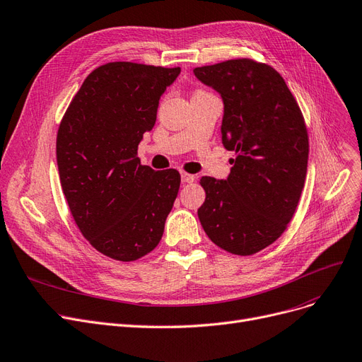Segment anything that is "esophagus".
<instances>
[{
  "label": "esophagus",
  "mask_w": 362,
  "mask_h": 362,
  "mask_svg": "<svg viewBox=\"0 0 362 362\" xmlns=\"http://www.w3.org/2000/svg\"><path fill=\"white\" fill-rule=\"evenodd\" d=\"M180 177H182V182L183 183H192L194 180H195V176L194 175H189V173H182L180 175Z\"/></svg>",
  "instance_id": "esophagus-1"
}]
</instances>
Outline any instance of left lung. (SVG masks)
Instances as JSON below:
<instances>
[{
    "instance_id": "left-lung-1",
    "label": "left lung",
    "mask_w": 362,
    "mask_h": 362,
    "mask_svg": "<svg viewBox=\"0 0 362 362\" xmlns=\"http://www.w3.org/2000/svg\"><path fill=\"white\" fill-rule=\"evenodd\" d=\"M194 74L222 98V144L235 152L226 180L201 177L199 222L220 248L255 255L287 229L302 195L309 155L302 111L269 65L233 59Z\"/></svg>"
}]
</instances>
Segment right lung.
Returning <instances> with one entry per match:
<instances>
[{
  "instance_id": "add662e5",
  "label": "right lung",
  "mask_w": 362,
  "mask_h": 362,
  "mask_svg": "<svg viewBox=\"0 0 362 362\" xmlns=\"http://www.w3.org/2000/svg\"><path fill=\"white\" fill-rule=\"evenodd\" d=\"M180 68L111 62L94 69L62 118L56 156L62 191L86 240L132 262L158 245L179 192L175 168L140 164L137 146Z\"/></svg>"
}]
</instances>
